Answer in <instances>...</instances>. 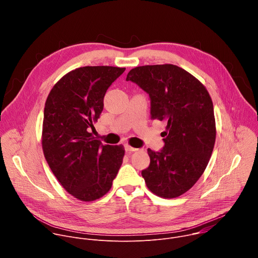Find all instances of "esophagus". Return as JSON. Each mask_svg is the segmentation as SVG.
<instances>
[{
  "mask_svg": "<svg viewBox=\"0 0 258 258\" xmlns=\"http://www.w3.org/2000/svg\"><path fill=\"white\" fill-rule=\"evenodd\" d=\"M124 149H125V151H127V152H135V151L138 150L137 148H134V147H132V146L128 145V144H124Z\"/></svg>",
  "mask_w": 258,
  "mask_h": 258,
  "instance_id": "34e87169",
  "label": "esophagus"
}]
</instances>
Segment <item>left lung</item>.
Instances as JSON below:
<instances>
[{
	"label": "left lung",
	"mask_w": 258,
	"mask_h": 258,
	"mask_svg": "<svg viewBox=\"0 0 258 258\" xmlns=\"http://www.w3.org/2000/svg\"><path fill=\"white\" fill-rule=\"evenodd\" d=\"M126 81L149 94L151 119L166 122L163 149H148L150 165L142 176L156 196L176 198L195 185L212 154L216 137L212 100L201 82L172 64L135 67Z\"/></svg>",
	"instance_id": "8db88e82"
}]
</instances>
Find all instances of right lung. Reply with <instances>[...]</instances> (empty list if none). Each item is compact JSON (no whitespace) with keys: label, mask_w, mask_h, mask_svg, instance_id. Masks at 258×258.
Here are the masks:
<instances>
[{"label":"right lung","mask_w":258,"mask_h":258,"mask_svg":"<svg viewBox=\"0 0 258 258\" xmlns=\"http://www.w3.org/2000/svg\"><path fill=\"white\" fill-rule=\"evenodd\" d=\"M124 70L77 68L61 78L47 98L44 155L61 186L81 201H95L108 193L122 164L123 146H103L91 130L103 110L106 91Z\"/></svg>","instance_id":"1"}]
</instances>
